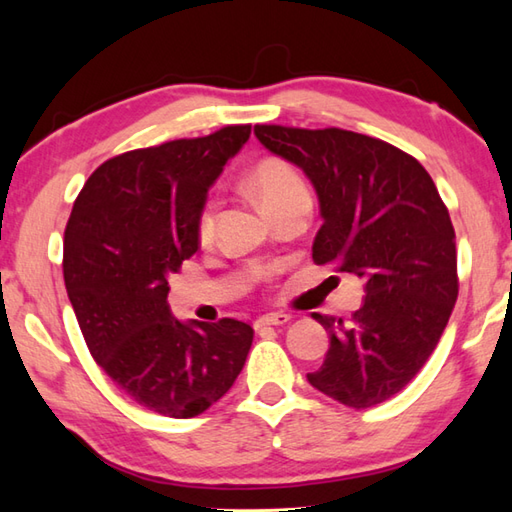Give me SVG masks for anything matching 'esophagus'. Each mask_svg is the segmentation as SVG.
<instances>
[{"label":"esophagus","instance_id":"1","mask_svg":"<svg viewBox=\"0 0 512 512\" xmlns=\"http://www.w3.org/2000/svg\"><path fill=\"white\" fill-rule=\"evenodd\" d=\"M292 317L290 314H284V312H270V314H264V317H259L255 321V328H266V325H286Z\"/></svg>","mask_w":512,"mask_h":512}]
</instances>
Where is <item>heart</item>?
<instances>
[{
	"instance_id": "1",
	"label": "heart",
	"mask_w": 512,
	"mask_h": 512,
	"mask_svg": "<svg viewBox=\"0 0 512 512\" xmlns=\"http://www.w3.org/2000/svg\"><path fill=\"white\" fill-rule=\"evenodd\" d=\"M248 189L262 204L266 213H273L279 206L292 200L310 198L308 184L303 180L299 169L290 165L284 158H264L259 160L248 176ZM217 224V204L209 202L198 217V242L209 244L215 235Z\"/></svg>"
}]
</instances>
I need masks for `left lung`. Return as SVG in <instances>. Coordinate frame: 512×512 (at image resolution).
<instances>
[{"label": "left lung", "mask_w": 512, "mask_h": 512, "mask_svg": "<svg viewBox=\"0 0 512 512\" xmlns=\"http://www.w3.org/2000/svg\"><path fill=\"white\" fill-rule=\"evenodd\" d=\"M268 151L303 169L323 226L314 264H339L365 284L350 321L312 314L330 350L310 385L352 409L405 389L436 350L458 299V255L447 206L420 162L347 129L255 125Z\"/></svg>", "instance_id": "obj_1"}]
</instances>
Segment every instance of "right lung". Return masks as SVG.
<instances>
[{
	"label": "right lung",
	"instance_id": "right-lung-1",
	"mask_svg": "<svg viewBox=\"0 0 512 512\" xmlns=\"http://www.w3.org/2000/svg\"><path fill=\"white\" fill-rule=\"evenodd\" d=\"M250 136L228 125L105 160L76 198L63 279L90 347L118 389L149 411L193 418L233 387L253 328L173 317L169 275L198 250L206 193Z\"/></svg>",
	"mask_w": 512,
	"mask_h": 512
}]
</instances>
